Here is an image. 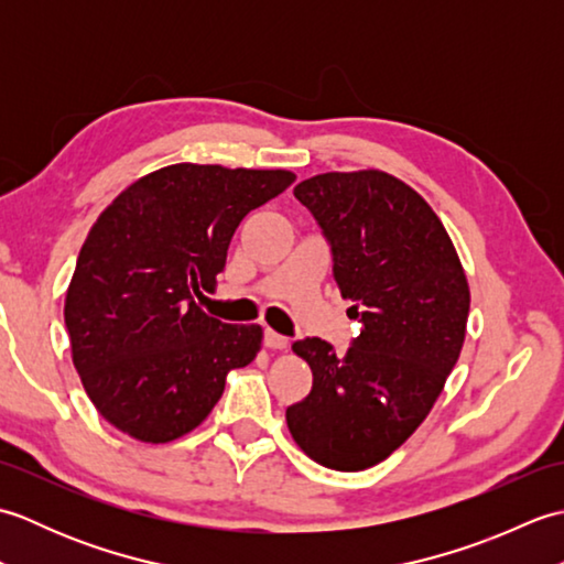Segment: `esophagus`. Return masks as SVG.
<instances>
[{
	"instance_id": "1",
	"label": "esophagus",
	"mask_w": 564,
	"mask_h": 564,
	"mask_svg": "<svg viewBox=\"0 0 564 564\" xmlns=\"http://www.w3.org/2000/svg\"><path fill=\"white\" fill-rule=\"evenodd\" d=\"M263 344H267L269 349H289L291 339L283 337V334H279V332L267 329V332H263Z\"/></svg>"
}]
</instances>
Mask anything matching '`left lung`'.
<instances>
[{
  "label": "left lung",
  "mask_w": 564,
  "mask_h": 564,
  "mask_svg": "<svg viewBox=\"0 0 564 564\" xmlns=\"http://www.w3.org/2000/svg\"><path fill=\"white\" fill-rule=\"evenodd\" d=\"M293 194L327 239L332 275L361 332L344 356L317 337L293 344L313 368V390L285 422L315 463L366 470L434 406L463 349L470 291L446 227L400 178L329 172Z\"/></svg>",
  "instance_id": "obj_1"
}]
</instances>
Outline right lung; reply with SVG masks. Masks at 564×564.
<instances>
[{
    "label": "right lung",
    "mask_w": 564,
    "mask_h": 564,
    "mask_svg": "<svg viewBox=\"0 0 564 564\" xmlns=\"http://www.w3.org/2000/svg\"><path fill=\"white\" fill-rule=\"evenodd\" d=\"M295 182L285 170L172 164L130 184L89 230L72 275V361L106 422L145 443L196 429L227 370L254 361L259 325H225L196 297L215 285L249 210Z\"/></svg>",
    "instance_id": "1"
}]
</instances>
